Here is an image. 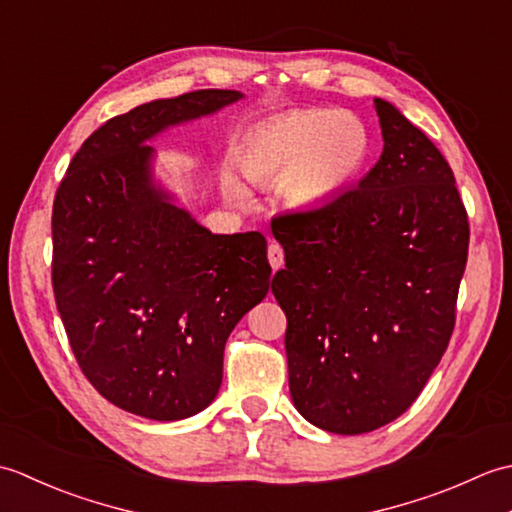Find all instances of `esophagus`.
I'll list each match as a JSON object with an SVG mask.
<instances>
[{
  "mask_svg": "<svg viewBox=\"0 0 512 512\" xmlns=\"http://www.w3.org/2000/svg\"><path fill=\"white\" fill-rule=\"evenodd\" d=\"M268 262L275 270L284 266V248H281L277 242L268 244Z\"/></svg>",
  "mask_w": 512,
  "mask_h": 512,
  "instance_id": "esophagus-1",
  "label": "esophagus"
}]
</instances>
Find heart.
Masks as SVG:
<instances>
[{
  "label": "heart",
  "instance_id": "1",
  "mask_svg": "<svg viewBox=\"0 0 512 512\" xmlns=\"http://www.w3.org/2000/svg\"><path fill=\"white\" fill-rule=\"evenodd\" d=\"M369 156V134L356 116L336 110H292L255 125L237 147L244 176L277 187L292 209H314L336 198ZM226 191L237 200L246 189L231 173Z\"/></svg>",
  "mask_w": 512,
  "mask_h": 512
}]
</instances>
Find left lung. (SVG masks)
I'll use <instances>...</instances> for the list:
<instances>
[{"instance_id": "8db88e82", "label": "left lung", "mask_w": 512, "mask_h": 512, "mask_svg": "<svg viewBox=\"0 0 512 512\" xmlns=\"http://www.w3.org/2000/svg\"><path fill=\"white\" fill-rule=\"evenodd\" d=\"M383 154L319 209L273 222L290 396L319 429L374 431L420 396L455 328L469 217L440 149L374 99Z\"/></svg>"}]
</instances>
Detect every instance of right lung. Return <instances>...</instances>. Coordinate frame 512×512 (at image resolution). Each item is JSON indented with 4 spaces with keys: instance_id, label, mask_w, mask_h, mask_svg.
<instances>
[{
    "instance_id": "obj_1",
    "label": "right lung",
    "mask_w": 512,
    "mask_h": 512,
    "mask_svg": "<svg viewBox=\"0 0 512 512\" xmlns=\"http://www.w3.org/2000/svg\"><path fill=\"white\" fill-rule=\"evenodd\" d=\"M242 99L195 90L103 123L52 204V288L81 372L112 405L151 420L209 407L224 345L268 295L262 233L213 235L151 182L145 145L169 125Z\"/></svg>"
}]
</instances>
